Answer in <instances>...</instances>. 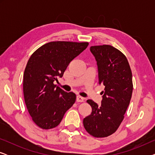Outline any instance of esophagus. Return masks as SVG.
<instances>
[{"mask_svg": "<svg viewBox=\"0 0 155 155\" xmlns=\"http://www.w3.org/2000/svg\"><path fill=\"white\" fill-rule=\"evenodd\" d=\"M84 100V99L83 97L80 96V95H78L77 97H76V101H78V102H83Z\"/></svg>", "mask_w": 155, "mask_h": 155, "instance_id": "esophagus-1", "label": "esophagus"}]
</instances>
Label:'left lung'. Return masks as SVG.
Here are the masks:
<instances>
[{
  "label": "left lung",
  "instance_id": "1",
  "mask_svg": "<svg viewBox=\"0 0 155 155\" xmlns=\"http://www.w3.org/2000/svg\"><path fill=\"white\" fill-rule=\"evenodd\" d=\"M90 51L98 67L99 84L104 87L101 105L87 101L92 113L83 119L84 128L95 137L115 133L124 118L133 92L132 72L125 55L111 45L93 46Z\"/></svg>",
  "mask_w": 155,
  "mask_h": 155
}]
</instances>
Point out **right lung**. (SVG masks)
<instances>
[{
	"mask_svg": "<svg viewBox=\"0 0 155 155\" xmlns=\"http://www.w3.org/2000/svg\"><path fill=\"white\" fill-rule=\"evenodd\" d=\"M88 42L51 41L33 53L23 79L25 101L33 121L42 129L58 126L65 112L75 103L76 95L56 87L68 65L87 47Z\"/></svg>",
	"mask_w": 155,
	"mask_h": 155,
	"instance_id": "obj_1",
	"label": "right lung"
}]
</instances>
